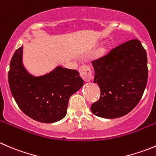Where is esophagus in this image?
Here are the masks:
<instances>
[{
  "label": "esophagus",
  "mask_w": 156,
  "mask_h": 156,
  "mask_svg": "<svg viewBox=\"0 0 156 156\" xmlns=\"http://www.w3.org/2000/svg\"><path fill=\"white\" fill-rule=\"evenodd\" d=\"M80 75L85 81H89L91 78L92 73L90 67L88 66H82L79 68Z\"/></svg>",
  "instance_id": "obj_1"
}]
</instances>
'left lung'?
<instances>
[{"instance_id": "obj_1", "label": "left lung", "mask_w": 156, "mask_h": 156, "mask_svg": "<svg viewBox=\"0 0 156 156\" xmlns=\"http://www.w3.org/2000/svg\"><path fill=\"white\" fill-rule=\"evenodd\" d=\"M94 83L101 90L99 101L90 107L102 118L127 114L140 102L148 80L147 55L138 40L126 42L92 62Z\"/></svg>"}]
</instances>
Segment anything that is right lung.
Here are the masks:
<instances>
[{
    "mask_svg": "<svg viewBox=\"0 0 156 156\" xmlns=\"http://www.w3.org/2000/svg\"><path fill=\"white\" fill-rule=\"evenodd\" d=\"M20 46L11 58L8 72L10 91L20 110L41 123L59 121L66 116L70 97L84 84L76 70L57 66L40 76L30 74L23 63Z\"/></svg>",
    "mask_w": 156,
    "mask_h": 156,
    "instance_id": "add662e5",
    "label": "right lung"
}]
</instances>
